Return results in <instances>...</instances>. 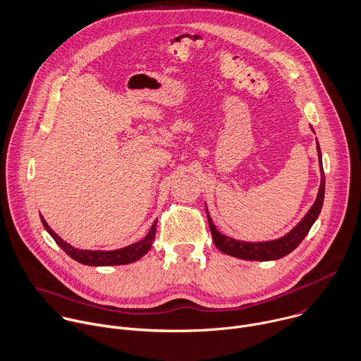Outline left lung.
Returning <instances> with one entry per match:
<instances>
[{
	"label": "left lung",
	"instance_id": "1",
	"mask_svg": "<svg viewBox=\"0 0 361 361\" xmlns=\"http://www.w3.org/2000/svg\"><path fill=\"white\" fill-rule=\"evenodd\" d=\"M317 152H319V164H320V172H322V180H320V188L317 193V199L314 204L310 207L307 214L303 218V221L286 236L271 240V242H259V243H249V242H242V240H235L232 238H228L222 235L216 226L213 225L210 216L207 213V222L210 228V233L213 238L214 246L218 247L221 252L231 255L233 257L245 259V260H257V262H267V260H276L280 259L286 255H289L293 252L302 240L306 238L309 233L310 228L319 218L322 206H323V199H324V172H323V165H322V152L320 147L317 142Z\"/></svg>",
	"mask_w": 361,
	"mask_h": 361
}]
</instances>
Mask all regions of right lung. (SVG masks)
<instances>
[{"instance_id": "obj_1", "label": "right lung", "mask_w": 361, "mask_h": 361, "mask_svg": "<svg viewBox=\"0 0 361 361\" xmlns=\"http://www.w3.org/2000/svg\"><path fill=\"white\" fill-rule=\"evenodd\" d=\"M41 221L44 228L47 229V232L52 236V239L56 242V245L74 260L82 263V264H88V266H118V264H128L132 263L137 259H140L143 255H147L148 250L152 246V242L155 239V233H157V221L152 225L151 231L148 232V235L143 238L142 240L129 245L126 247L118 249V250H111V252H105V250H80L72 247L71 245H68L66 242H63L45 222V219L41 216Z\"/></svg>"}]
</instances>
